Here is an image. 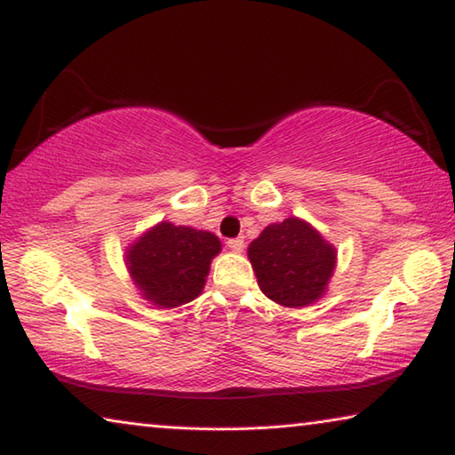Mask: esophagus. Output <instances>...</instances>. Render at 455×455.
I'll return each mask as SVG.
<instances>
[{
    "label": "esophagus",
    "mask_w": 455,
    "mask_h": 455,
    "mask_svg": "<svg viewBox=\"0 0 455 455\" xmlns=\"http://www.w3.org/2000/svg\"><path fill=\"white\" fill-rule=\"evenodd\" d=\"M227 246L233 252H243V249H244V241L243 238H230V241L227 243Z\"/></svg>",
    "instance_id": "esophagus-1"
}]
</instances>
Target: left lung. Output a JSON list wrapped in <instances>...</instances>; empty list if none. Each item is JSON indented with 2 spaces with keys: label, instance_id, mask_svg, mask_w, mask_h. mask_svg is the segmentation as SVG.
Listing matches in <instances>:
<instances>
[{
  "label": "left lung",
  "instance_id": "1",
  "mask_svg": "<svg viewBox=\"0 0 455 455\" xmlns=\"http://www.w3.org/2000/svg\"><path fill=\"white\" fill-rule=\"evenodd\" d=\"M260 291L281 307L301 309L325 295L337 249L311 222L289 217L273 222L249 244Z\"/></svg>",
  "mask_w": 455,
  "mask_h": 455
}]
</instances>
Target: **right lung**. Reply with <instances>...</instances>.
Segmentation results:
<instances>
[{
	"mask_svg": "<svg viewBox=\"0 0 455 455\" xmlns=\"http://www.w3.org/2000/svg\"><path fill=\"white\" fill-rule=\"evenodd\" d=\"M220 249L209 230L160 220L126 246L124 263L138 295L158 309H174L203 292Z\"/></svg>",
	"mask_w": 455,
	"mask_h": 455,
	"instance_id": "right-lung-1",
	"label": "right lung"
}]
</instances>
